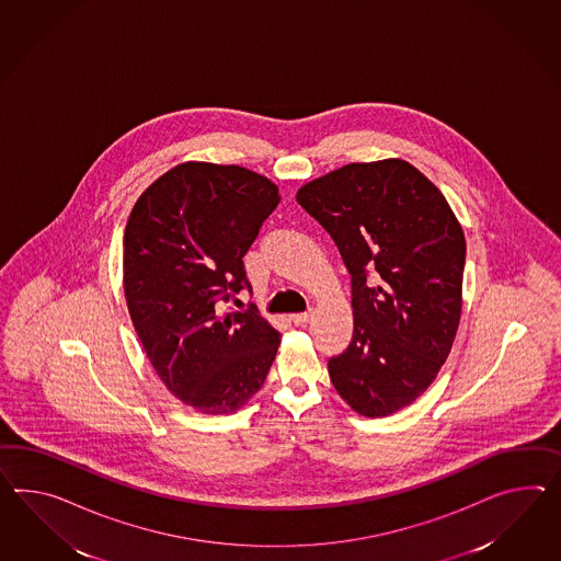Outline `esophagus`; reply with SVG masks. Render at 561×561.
I'll use <instances>...</instances> for the list:
<instances>
[{"label":"esophagus","instance_id":"esophagus-1","mask_svg":"<svg viewBox=\"0 0 561 561\" xmlns=\"http://www.w3.org/2000/svg\"><path fill=\"white\" fill-rule=\"evenodd\" d=\"M311 317H313V311H305V313H295V316H290V321H293L295 325H305V323H309V321H311Z\"/></svg>","mask_w":561,"mask_h":561}]
</instances>
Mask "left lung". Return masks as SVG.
<instances>
[{
    "label": "left lung",
    "instance_id": "obj_1",
    "mask_svg": "<svg viewBox=\"0 0 561 561\" xmlns=\"http://www.w3.org/2000/svg\"><path fill=\"white\" fill-rule=\"evenodd\" d=\"M297 202L352 276L354 333L328 364L331 382L359 415H392L432 385L460 325V221L401 159L345 164L302 185Z\"/></svg>",
    "mask_w": 561,
    "mask_h": 561
}]
</instances>
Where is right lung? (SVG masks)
Returning <instances> with one entry per match:
<instances>
[{
	"label": "right lung",
	"instance_id": "right-lung-1",
	"mask_svg": "<svg viewBox=\"0 0 561 561\" xmlns=\"http://www.w3.org/2000/svg\"><path fill=\"white\" fill-rule=\"evenodd\" d=\"M278 202L262 174L193 160L159 176L129 214L131 323L164 387L205 415L242 409L276 358L280 333L256 309L226 302L252 290L242 259Z\"/></svg>",
	"mask_w": 561,
	"mask_h": 561
}]
</instances>
